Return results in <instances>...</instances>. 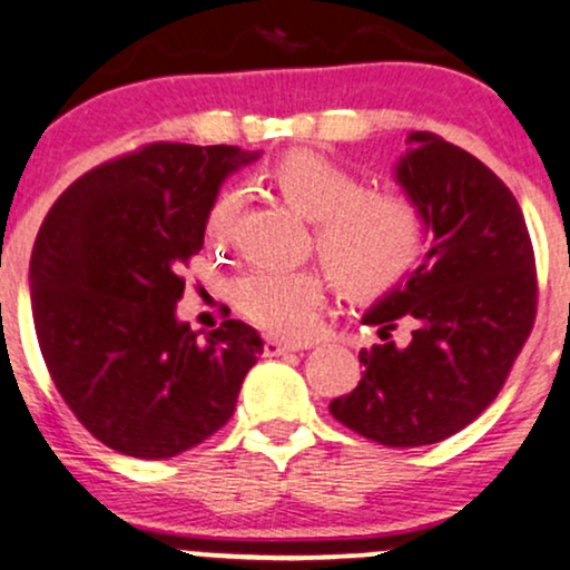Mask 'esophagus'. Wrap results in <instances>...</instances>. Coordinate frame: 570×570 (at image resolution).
<instances>
[{
	"mask_svg": "<svg viewBox=\"0 0 570 570\" xmlns=\"http://www.w3.org/2000/svg\"><path fill=\"white\" fill-rule=\"evenodd\" d=\"M307 345L303 343H286V340H276V337H267L265 340V356H284V353L292 351H303Z\"/></svg>",
	"mask_w": 570,
	"mask_h": 570,
	"instance_id": "34e87169",
	"label": "esophagus"
}]
</instances>
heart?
Listing matches in <instances>:
<instances>
[{
  "instance_id": "b5f03b06",
  "label": "heart",
  "mask_w": 570,
  "mask_h": 570,
  "mask_svg": "<svg viewBox=\"0 0 570 570\" xmlns=\"http://www.w3.org/2000/svg\"><path fill=\"white\" fill-rule=\"evenodd\" d=\"M284 198L316 222V254L340 292L372 299L404 284L426 257L429 212L404 189H367L364 179L330 155L294 149L273 166ZM238 193L225 189L206 214V233L225 240L238 212ZM326 281L318 271L252 267L230 284L235 311L259 330L303 340L316 330Z\"/></svg>"
}]
</instances>
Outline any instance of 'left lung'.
I'll return each mask as SVG.
<instances>
[{
    "instance_id": "8db88e82",
    "label": "left lung",
    "mask_w": 570,
    "mask_h": 570,
    "mask_svg": "<svg viewBox=\"0 0 570 570\" xmlns=\"http://www.w3.org/2000/svg\"><path fill=\"white\" fill-rule=\"evenodd\" d=\"M399 185L426 206V259L364 316L383 343L358 351L362 381L330 412L364 440L421 448L453 436L499 396L531 337L539 281L520 203L482 160L429 130L407 136ZM399 321L413 340L396 350Z\"/></svg>"
}]
</instances>
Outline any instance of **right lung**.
<instances>
[{
    "mask_svg": "<svg viewBox=\"0 0 570 570\" xmlns=\"http://www.w3.org/2000/svg\"><path fill=\"white\" fill-rule=\"evenodd\" d=\"M254 158L227 144H144L82 174L39 227V351L77 421L117 453L158 461L217 434L263 353L257 330L235 318L203 340L176 322L208 208Z\"/></svg>",
    "mask_w": 570,
    "mask_h": 570,
    "instance_id": "add662e5",
    "label": "right lung"
}]
</instances>
